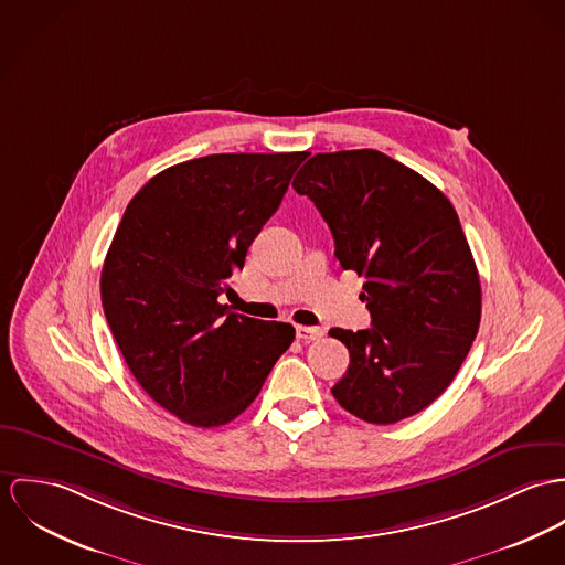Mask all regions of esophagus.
I'll return each mask as SVG.
<instances>
[{
    "instance_id": "esophagus-1",
    "label": "esophagus",
    "mask_w": 565,
    "mask_h": 565,
    "mask_svg": "<svg viewBox=\"0 0 565 565\" xmlns=\"http://www.w3.org/2000/svg\"><path fill=\"white\" fill-rule=\"evenodd\" d=\"M322 329L320 327H297V338L301 342H313V340H320L322 338Z\"/></svg>"
}]
</instances>
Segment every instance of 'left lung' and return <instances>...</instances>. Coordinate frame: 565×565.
I'll return each mask as SVG.
<instances>
[{
    "mask_svg": "<svg viewBox=\"0 0 565 565\" xmlns=\"http://www.w3.org/2000/svg\"><path fill=\"white\" fill-rule=\"evenodd\" d=\"M292 189L329 225L344 270L366 277L373 327L331 329L349 369L331 387L360 420L394 425L431 405L463 364L481 320V284L452 203L375 149L316 153Z\"/></svg>",
    "mask_w": 565,
    "mask_h": 565,
    "instance_id": "left-lung-1",
    "label": "left lung"
}]
</instances>
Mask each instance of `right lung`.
<instances>
[{
	"mask_svg": "<svg viewBox=\"0 0 565 565\" xmlns=\"http://www.w3.org/2000/svg\"><path fill=\"white\" fill-rule=\"evenodd\" d=\"M308 156L196 158L151 178L126 207L102 306L131 375L182 423H232L295 340L292 324L232 313L221 295Z\"/></svg>",
	"mask_w": 565,
	"mask_h": 565,
	"instance_id": "1",
	"label": "right lung"
}]
</instances>
